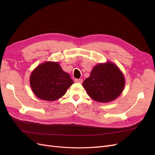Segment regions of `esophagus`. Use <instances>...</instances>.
Returning <instances> with one entry per match:
<instances>
[{
  "mask_svg": "<svg viewBox=\"0 0 155 155\" xmlns=\"http://www.w3.org/2000/svg\"><path fill=\"white\" fill-rule=\"evenodd\" d=\"M74 81L76 82V83H81L83 82V79H74Z\"/></svg>",
  "mask_w": 155,
  "mask_h": 155,
  "instance_id": "34e87169",
  "label": "esophagus"
}]
</instances>
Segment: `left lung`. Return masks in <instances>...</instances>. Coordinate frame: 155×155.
Wrapping results in <instances>:
<instances>
[{
  "label": "left lung",
  "instance_id": "1",
  "mask_svg": "<svg viewBox=\"0 0 155 155\" xmlns=\"http://www.w3.org/2000/svg\"><path fill=\"white\" fill-rule=\"evenodd\" d=\"M88 96L98 102L106 103L116 99L125 86L124 75L112 63L98 64L91 76L83 83Z\"/></svg>",
  "mask_w": 155,
  "mask_h": 155
}]
</instances>
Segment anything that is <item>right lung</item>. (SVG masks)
<instances>
[{"instance_id":"right-lung-1","label":"right lung","mask_w":155,"mask_h":155,"mask_svg":"<svg viewBox=\"0 0 155 155\" xmlns=\"http://www.w3.org/2000/svg\"><path fill=\"white\" fill-rule=\"evenodd\" d=\"M74 81L58 63L46 62L39 65L30 76V85L41 100L54 101L62 97Z\"/></svg>"}]
</instances>
